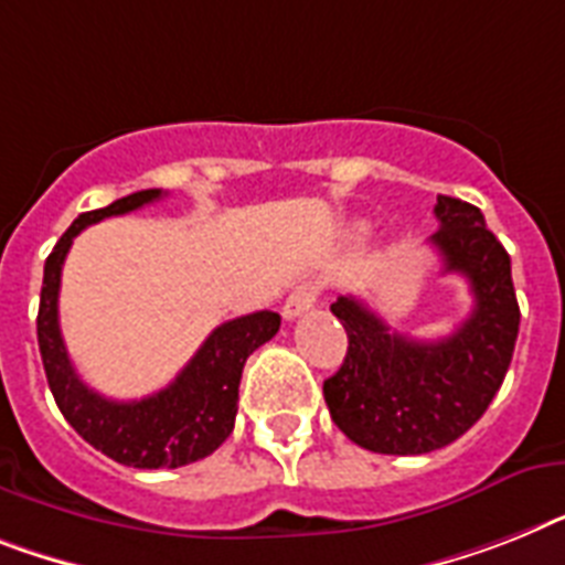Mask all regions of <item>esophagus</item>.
Masks as SVG:
<instances>
[{
    "mask_svg": "<svg viewBox=\"0 0 565 565\" xmlns=\"http://www.w3.org/2000/svg\"><path fill=\"white\" fill-rule=\"evenodd\" d=\"M317 297H320V286H317V282H302V286H297L286 297V306H282V317H286V320L300 317L302 311H309L311 306H315Z\"/></svg>",
    "mask_w": 565,
    "mask_h": 565,
    "instance_id": "34e87169",
    "label": "esophagus"
}]
</instances>
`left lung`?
<instances>
[{"instance_id": "1", "label": "left lung", "mask_w": 565, "mask_h": 565, "mask_svg": "<svg viewBox=\"0 0 565 565\" xmlns=\"http://www.w3.org/2000/svg\"><path fill=\"white\" fill-rule=\"evenodd\" d=\"M433 213L439 231L430 245L441 268L461 274L473 294V311L454 334L404 338L363 300L332 302L349 349L326 377V404L340 430L372 454L418 456L459 439L482 418L514 355L520 306L511 256L473 204L439 195Z\"/></svg>"}]
</instances>
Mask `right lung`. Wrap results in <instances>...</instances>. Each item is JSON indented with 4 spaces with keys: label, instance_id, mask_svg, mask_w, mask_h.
<instances>
[{
    "label": "right lung",
    "instance_id": "add662e5",
    "mask_svg": "<svg viewBox=\"0 0 565 565\" xmlns=\"http://www.w3.org/2000/svg\"><path fill=\"white\" fill-rule=\"evenodd\" d=\"M156 199H161V190H138L109 207L88 210L74 218L45 259L36 315L42 366L65 422L109 459L126 468L147 470L181 468L204 459L231 436L245 361L254 349L279 332V315L274 311H254L227 320L210 332L170 386L141 401H111L83 384L60 334L57 297L65 254L83 227L106 216H124Z\"/></svg>",
    "mask_w": 565,
    "mask_h": 565
}]
</instances>
